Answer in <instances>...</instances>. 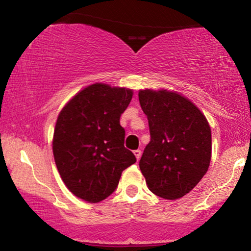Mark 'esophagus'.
<instances>
[{"mask_svg": "<svg viewBox=\"0 0 251 251\" xmlns=\"http://www.w3.org/2000/svg\"><path fill=\"white\" fill-rule=\"evenodd\" d=\"M133 154H135L136 159H137V161H138V160L140 159V156H142V151H140V150H136V151H133Z\"/></svg>", "mask_w": 251, "mask_h": 251, "instance_id": "obj_1", "label": "esophagus"}]
</instances>
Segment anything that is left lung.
<instances>
[{
  "instance_id": "left-lung-1",
  "label": "left lung",
  "mask_w": 251,
  "mask_h": 251,
  "mask_svg": "<svg viewBox=\"0 0 251 251\" xmlns=\"http://www.w3.org/2000/svg\"><path fill=\"white\" fill-rule=\"evenodd\" d=\"M151 142L139 168L157 197L176 200L193 190L211 160L210 126L200 109L176 91L139 90Z\"/></svg>"
}]
</instances>
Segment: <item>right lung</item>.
<instances>
[{
  "mask_svg": "<svg viewBox=\"0 0 251 251\" xmlns=\"http://www.w3.org/2000/svg\"><path fill=\"white\" fill-rule=\"evenodd\" d=\"M131 89L95 83L78 91L61 109L52 151L61 179L75 197L97 203L118 187L122 171L136 162L125 147L120 116Z\"/></svg>",
  "mask_w": 251,
  "mask_h": 251,
  "instance_id": "add662e5",
  "label": "right lung"
}]
</instances>
